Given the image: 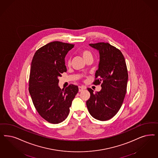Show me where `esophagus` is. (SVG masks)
Here are the masks:
<instances>
[{
	"label": "esophagus",
	"instance_id": "34e87169",
	"mask_svg": "<svg viewBox=\"0 0 158 158\" xmlns=\"http://www.w3.org/2000/svg\"><path fill=\"white\" fill-rule=\"evenodd\" d=\"M85 89H86V87H83V86H79V92H81Z\"/></svg>",
	"mask_w": 158,
	"mask_h": 158
}]
</instances>
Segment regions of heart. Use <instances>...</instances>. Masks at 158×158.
<instances>
[{"label":"heart","instance_id":"b5f03b06","mask_svg":"<svg viewBox=\"0 0 158 158\" xmlns=\"http://www.w3.org/2000/svg\"><path fill=\"white\" fill-rule=\"evenodd\" d=\"M81 54H82L83 58H84V60H86V59L92 57V53H91L90 51H87V50H83V51H82ZM67 64H68V65H69V64H70V60H68Z\"/></svg>","mask_w":158,"mask_h":158}]
</instances>
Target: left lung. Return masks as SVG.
<instances>
[{"instance_id":"left-lung-1","label":"left lung","mask_w":158,"mask_h":158,"mask_svg":"<svg viewBox=\"0 0 158 158\" xmlns=\"http://www.w3.org/2000/svg\"><path fill=\"white\" fill-rule=\"evenodd\" d=\"M89 46L99 52L98 69L95 73L98 79L93 83H102V89L94 93L92 89L87 88L90 97L86 106L93 118L106 121L118 113L123 103L128 79L127 65L121 52L110 44H90Z\"/></svg>"}]
</instances>
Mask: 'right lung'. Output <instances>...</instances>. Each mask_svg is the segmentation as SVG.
<instances>
[{"instance_id": "obj_1", "label": "right lung", "mask_w": 158, "mask_h": 158, "mask_svg": "<svg viewBox=\"0 0 158 158\" xmlns=\"http://www.w3.org/2000/svg\"><path fill=\"white\" fill-rule=\"evenodd\" d=\"M74 44L54 41L38 49L33 56L29 93L34 107L44 119L52 124L65 120L78 87L60 88L59 77L67 71L65 58Z\"/></svg>"}]
</instances>
